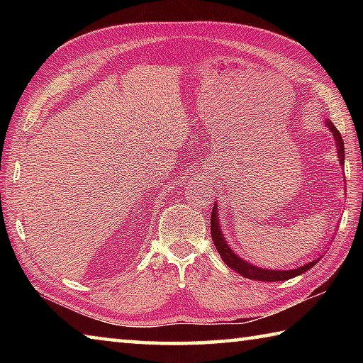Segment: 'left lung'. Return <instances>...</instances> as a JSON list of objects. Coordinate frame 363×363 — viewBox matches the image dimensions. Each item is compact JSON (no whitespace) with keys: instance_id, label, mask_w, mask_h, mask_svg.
I'll return each mask as SVG.
<instances>
[{"instance_id":"1","label":"left lung","mask_w":363,"mask_h":363,"mask_svg":"<svg viewBox=\"0 0 363 363\" xmlns=\"http://www.w3.org/2000/svg\"><path fill=\"white\" fill-rule=\"evenodd\" d=\"M325 126H327L328 131L333 134L335 144H336L337 162H340L341 167H344V143H342L341 134H340V131L336 130L335 125L330 120L325 121ZM211 238H213L214 247H216V250H218V253L220 255V257H223V261L227 264V266L235 270V272L240 274L242 277L250 279V280L284 281V280H288V279L298 277V275L304 274L309 269L314 267L315 264L320 261V257L323 256V255H320L318 257H315L314 261L306 262V264H303V266L294 267V269H290V270H284V269H277V270H275V269H264V267H257V266H255V264H251L248 261H245L243 257L238 256L235 251L230 248V245L225 242L223 229H220V220H219L216 201H214L213 213H211Z\"/></svg>"}]
</instances>
